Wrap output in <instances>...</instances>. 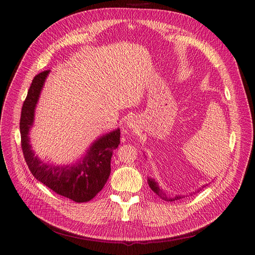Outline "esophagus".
I'll use <instances>...</instances> for the list:
<instances>
[{"label":"esophagus","instance_id":"obj_1","mask_svg":"<svg viewBox=\"0 0 255 255\" xmlns=\"http://www.w3.org/2000/svg\"><path fill=\"white\" fill-rule=\"evenodd\" d=\"M128 127L129 128H136V127H137V121H136V119L135 118H130V119H128Z\"/></svg>","mask_w":255,"mask_h":255}]
</instances>
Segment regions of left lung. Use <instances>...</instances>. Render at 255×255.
Wrapping results in <instances>:
<instances>
[{"instance_id": "1", "label": "left lung", "mask_w": 255, "mask_h": 255, "mask_svg": "<svg viewBox=\"0 0 255 255\" xmlns=\"http://www.w3.org/2000/svg\"><path fill=\"white\" fill-rule=\"evenodd\" d=\"M147 181H148V186H150V188L152 189V191H153L154 193H156V194H157L158 196H159L161 199H163V200H165V201H175V200H178V199H181V198L184 197V196H180V195H176V196H174V197H170V196H168V195L165 194V192H164L162 189L159 188V186H158V184L156 183V181H155L154 179L148 178ZM200 190H201V189H200Z\"/></svg>"}]
</instances>
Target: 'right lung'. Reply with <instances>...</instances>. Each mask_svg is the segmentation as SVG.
<instances>
[{
  "instance_id": "add662e5",
  "label": "right lung",
  "mask_w": 255,
  "mask_h": 255,
  "mask_svg": "<svg viewBox=\"0 0 255 255\" xmlns=\"http://www.w3.org/2000/svg\"><path fill=\"white\" fill-rule=\"evenodd\" d=\"M48 73L49 71H44L33 78L27 97L23 103L20 119L23 155L34 178L61 196L76 203H86L98 194L109 179L113 151L120 143V129L113 130L96 140L82 161L77 164L57 166L40 160L31 150L28 131L32 126L34 109Z\"/></svg>"
}]
</instances>
